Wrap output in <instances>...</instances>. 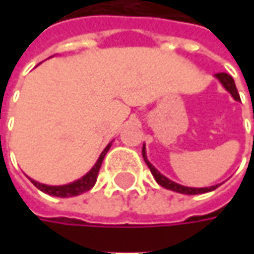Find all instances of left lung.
I'll list each match as a JSON object with an SVG mask.
<instances>
[{"label":"left lung","mask_w":254,"mask_h":254,"mask_svg":"<svg viewBox=\"0 0 254 254\" xmlns=\"http://www.w3.org/2000/svg\"><path fill=\"white\" fill-rule=\"evenodd\" d=\"M215 76L218 77V80H219L220 83L223 84V87H225V89L232 94V97H233L235 100H240L239 93H238L236 84H235V80L232 79V76H230V74L216 73ZM142 157H144V161H145V164L148 165V168H150V171H151V174L154 175L155 181H157L161 187L167 188V190H175V192L185 193V195H198V193H205V192H210V190H216V188L220 185V184L219 185H213V187H209V188H190V187H184V185H180V184H177V182H174V181L168 180L167 177H164L161 172L157 170V168L152 165L151 162L147 160V155H145V147H142Z\"/></svg>","instance_id":"left-lung-1"}]
</instances>
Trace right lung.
I'll use <instances>...</instances> for the list:
<instances>
[{"label":"right lung","mask_w":254,"mask_h":254,"mask_svg":"<svg viewBox=\"0 0 254 254\" xmlns=\"http://www.w3.org/2000/svg\"><path fill=\"white\" fill-rule=\"evenodd\" d=\"M112 147V142L103 150V152L100 154L99 160L96 161V164L93 165V168L86 175H83L80 180L74 181V182H70V184H66V185H59V187H52V185H45V184H39L36 181L31 180V182L34 184L35 187L38 190H41L45 193L48 195H52V196H59V198H69V196H76V195H80L86 190H92L93 185L96 184V180H97V175H99V171H100V167H102V162L104 160V155L107 154V151L110 150Z\"/></svg>","instance_id":"add662e5"}]
</instances>
